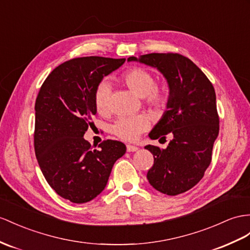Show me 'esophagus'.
Wrapping results in <instances>:
<instances>
[{
    "label": "esophagus",
    "instance_id": "obj_1",
    "mask_svg": "<svg viewBox=\"0 0 250 250\" xmlns=\"http://www.w3.org/2000/svg\"><path fill=\"white\" fill-rule=\"evenodd\" d=\"M138 148L136 146H132V145H126V151L127 152H135L137 151Z\"/></svg>",
    "mask_w": 250,
    "mask_h": 250
}]
</instances>
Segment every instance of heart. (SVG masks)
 Listing matches in <instances>:
<instances>
[{
    "instance_id": "obj_1",
    "label": "heart",
    "mask_w": 250,
    "mask_h": 250,
    "mask_svg": "<svg viewBox=\"0 0 250 250\" xmlns=\"http://www.w3.org/2000/svg\"><path fill=\"white\" fill-rule=\"evenodd\" d=\"M121 80L139 97H144L145 104L154 111H163L169 104L170 95L167 85L156 84L155 78L151 72L143 67H133L127 69L121 77ZM111 88L104 82L96 88L94 95V104L96 111L104 115L110 111ZM149 125V121L145 116L120 117L112 125V132L120 139L134 142Z\"/></svg>"
}]
</instances>
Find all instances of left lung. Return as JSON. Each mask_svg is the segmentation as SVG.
<instances>
[{
  "label": "left lung",
  "mask_w": 250,
  "mask_h": 250,
  "mask_svg": "<svg viewBox=\"0 0 250 250\" xmlns=\"http://www.w3.org/2000/svg\"><path fill=\"white\" fill-rule=\"evenodd\" d=\"M156 67L167 79L170 99L162 119L149 137L173 139L166 149L148 145L154 164L146 173L153 188L167 195L188 191L200 182L211 163L219 135L220 118L212 83L187 57L180 54H146L130 57Z\"/></svg>",
  "instance_id": "8db88e82"
}]
</instances>
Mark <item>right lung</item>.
Listing matches in <instances>:
<instances>
[{
  "label": "right lung",
  "instance_id": "add662e5",
  "mask_svg": "<svg viewBox=\"0 0 250 250\" xmlns=\"http://www.w3.org/2000/svg\"><path fill=\"white\" fill-rule=\"evenodd\" d=\"M125 61L94 56L68 60L47 76L37 96V161L49 186L72 203H87L99 195L115 162L125 153V144L117 140H104L93 150L83 138L97 113L96 88Z\"/></svg>",
  "mask_w": 250,
  "mask_h": 250
}]
</instances>
